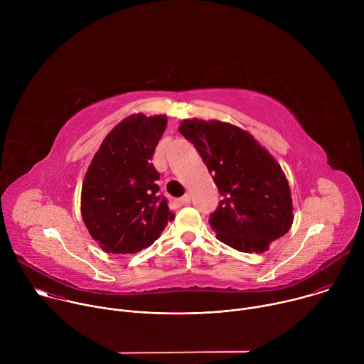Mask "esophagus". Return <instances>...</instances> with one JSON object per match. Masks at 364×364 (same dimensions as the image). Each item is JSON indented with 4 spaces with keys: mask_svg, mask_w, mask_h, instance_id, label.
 <instances>
[{
    "mask_svg": "<svg viewBox=\"0 0 364 364\" xmlns=\"http://www.w3.org/2000/svg\"><path fill=\"white\" fill-rule=\"evenodd\" d=\"M188 203H190V196H188V194H186V196H183V197H180V198L174 200V204H176L177 207H183V205H187Z\"/></svg>",
    "mask_w": 364,
    "mask_h": 364,
    "instance_id": "esophagus-1",
    "label": "esophagus"
}]
</instances>
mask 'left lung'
<instances>
[{"label": "left lung", "mask_w": 364, "mask_h": 364, "mask_svg": "<svg viewBox=\"0 0 364 364\" xmlns=\"http://www.w3.org/2000/svg\"><path fill=\"white\" fill-rule=\"evenodd\" d=\"M178 131L194 145L223 197L209 219L216 237L239 252L268 250L294 220L281 166L249 132L232 124L186 119Z\"/></svg>", "instance_id": "left-lung-1"}]
</instances>
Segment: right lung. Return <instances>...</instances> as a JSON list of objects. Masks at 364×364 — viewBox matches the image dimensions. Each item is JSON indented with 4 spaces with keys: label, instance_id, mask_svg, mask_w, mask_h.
<instances>
[{
    "label": "right lung",
    "instance_id": "obj_1",
    "mask_svg": "<svg viewBox=\"0 0 364 364\" xmlns=\"http://www.w3.org/2000/svg\"><path fill=\"white\" fill-rule=\"evenodd\" d=\"M167 117L131 115L100 144L82 186V218L108 253H136L151 246L174 215L160 194L151 160Z\"/></svg>",
    "mask_w": 364,
    "mask_h": 364
}]
</instances>
